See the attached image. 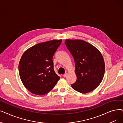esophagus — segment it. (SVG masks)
I'll list each match as a JSON object with an SVG mask.
<instances>
[{
	"label": "esophagus",
	"instance_id": "34e87169",
	"mask_svg": "<svg viewBox=\"0 0 123 123\" xmlns=\"http://www.w3.org/2000/svg\"><path fill=\"white\" fill-rule=\"evenodd\" d=\"M67 74L66 73H65L64 74H63V76L64 77H66L67 76Z\"/></svg>",
	"mask_w": 123,
	"mask_h": 123
}]
</instances>
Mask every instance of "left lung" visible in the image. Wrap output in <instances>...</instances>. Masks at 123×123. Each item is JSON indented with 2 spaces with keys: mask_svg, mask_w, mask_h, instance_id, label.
<instances>
[{
  "mask_svg": "<svg viewBox=\"0 0 123 123\" xmlns=\"http://www.w3.org/2000/svg\"><path fill=\"white\" fill-rule=\"evenodd\" d=\"M65 44L72 54L77 79L71 84L76 91L86 93L97 88L103 79L105 65L100 52L88 43L79 40H66Z\"/></svg>",
  "mask_w": 123,
  "mask_h": 123,
  "instance_id": "8db88e82",
  "label": "left lung"
}]
</instances>
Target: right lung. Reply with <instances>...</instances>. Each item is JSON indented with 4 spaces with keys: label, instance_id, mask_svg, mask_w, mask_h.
I'll use <instances>...</instances> for the list:
<instances>
[{
    "label": "right lung",
    "instance_id": "right-lung-1",
    "mask_svg": "<svg viewBox=\"0 0 123 123\" xmlns=\"http://www.w3.org/2000/svg\"><path fill=\"white\" fill-rule=\"evenodd\" d=\"M62 40L37 44L26 50L18 65L24 86L32 93L44 95L54 87L60 77L54 70L53 57Z\"/></svg>",
    "mask_w": 123,
    "mask_h": 123
}]
</instances>
